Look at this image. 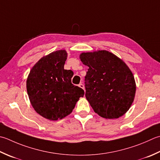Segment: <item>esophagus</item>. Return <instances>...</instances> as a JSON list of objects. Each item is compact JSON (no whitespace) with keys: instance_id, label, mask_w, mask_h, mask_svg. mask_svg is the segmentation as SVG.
I'll list each match as a JSON object with an SVG mask.
<instances>
[{"instance_id":"34e87169","label":"esophagus","mask_w":160,"mask_h":160,"mask_svg":"<svg viewBox=\"0 0 160 160\" xmlns=\"http://www.w3.org/2000/svg\"><path fill=\"white\" fill-rule=\"evenodd\" d=\"M78 86H79L80 87V88H82V89H84V85H83V84H82V83H80V84H79V85H78Z\"/></svg>"}]
</instances>
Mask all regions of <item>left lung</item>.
Wrapping results in <instances>:
<instances>
[{
  "mask_svg": "<svg viewBox=\"0 0 160 160\" xmlns=\"http://www.w3.org/2000/svg\"><path fill=\"white\" fill-rule=\"evenodd\" d=\"M80 58L89 67L85 96L93 111L109 119L126 114L136 92L134 78L126 64L107 51L82 52Z\"/></svg>",
  "mask_w": 160,
  "mask_h": 160,
  "instance_id": "obj_1",
  "label": "left lung"
}]
</instances>
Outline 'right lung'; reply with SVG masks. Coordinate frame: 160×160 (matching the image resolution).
<instances>
[{
    "instance_id": "obj_1",
    "label": "right lung",
    "mask_w": 160,
    "mask_h": 160,
    "mask_svg": "<svg viewBox=\"0 0 160 160\" xmlns=\"http://www.w3.org/2000/svg\"><path fill=\"white\" fill-rule=\"evenodd\" d=\"M67 52L59 50L34 64L26 81L31 105L37 113L51 121L70 114L84 92L71 83L73 72L64 68Z\"/></svg>"
}]
</instances>
